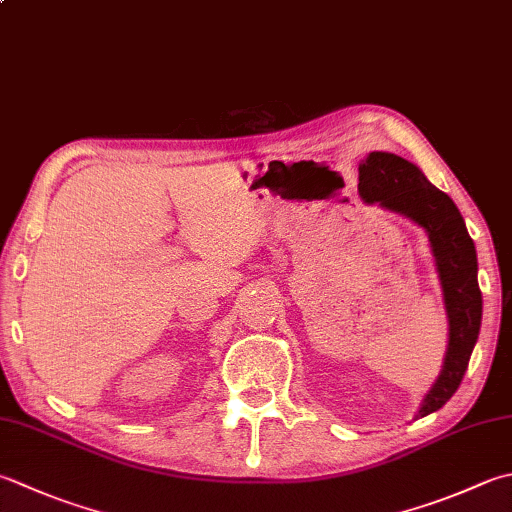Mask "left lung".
Instances as JSON below:
<instances>
[{
	"mask_svg": "<svg viewBox=\"0 0 512 512\" xmlns=\"http://www.w3.org/2000/svg\"><path fill=\"white\" fill-rule=\"evenodd\" d=\"M359 195L366 204H377L422 226L433 250L448 317V346L442 370L415 413L419 419L435 413L455 395L477 344L482 326L477 250L453 199L404 157L382 150L368 153L359 164Z\"/></svg>",
	"mask_w": 512,
	"mask_h": 512,
	"instance_id": "1",
	"label": "left lung"
}]
</instances>
